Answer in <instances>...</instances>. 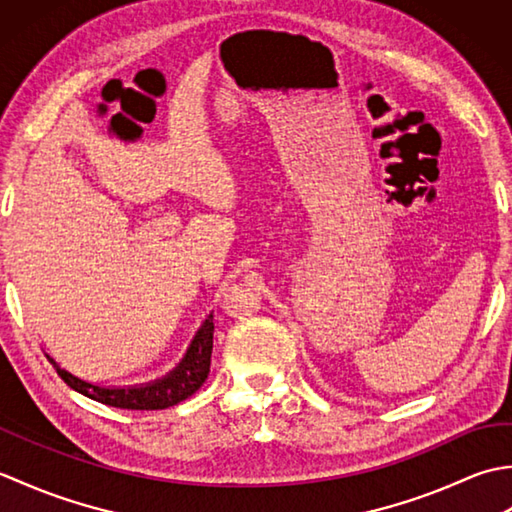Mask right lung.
I'll return each mask as SVG.
<instances>
[{
	"label": "right lung",
	"instance_id": "right-lung-1",
	"mask_svg": "<svg viewBox=\"0 0 512 512\" xmlns=\"http://www.w3.org/2000/svg\"><path fill=\"white\" fill-rule=\"evenodd\" d=\"M213 314H209V319L204 321L200 332L195 334V339L189 347L187 356L182 358V363L173 369L169 376L162 380H156V383H149L145 387H132V389H110V387H99V385H90L85 380L72 376L70 372H65L57 363V374L63 378L65 385H70L74 391L88 396L96 402H103V405L118 407V409H167L178 405V402L187 400L198 391L206 376H209L211 369V352H213Z\"/></svg>",
	"mask_w": 512,
	"mask_h": 512
}]
</instances>
